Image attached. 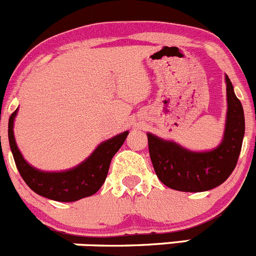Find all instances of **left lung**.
Instances as JSON below:
<instances>
[{"label":"left lung","mask_w":256,"mask_h":256,"mask_svg":"<svg viewBox=\"0 0 256 256\" xmlns=\"http://www.w3.org/2000/svg\"><path fill=\"white\" fill-rule=\"evenodd\" d=\"M226 118L222 139L210 150L194 152L174 140L152 133L148 136L149 154L156 176L163 184L179 192H206L224 183L236 166L245 133L244 110L225 74Z\"/></svg>","instance_id":"1"}]
</instances>
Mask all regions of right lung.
Wrapping results in <instances>:
<instances>
[{"mask_svg":"<svg viewBox=\"0 0 256 256\" xmlns=\"http://www.w3.org/2000/svg\"><path fill=\"white\" fill-rule=\"evenodd\" d=\"M17 112L18 108L10 117L8 142L20 174L34 193L63 203L87 198L100 190L107 178L113 156L120 150L129 133L126 130L102 142L88 158L73 168L60 172H44L31 166L17 146L14 133Z\"/></svg>","mask_w":256,"mask_h":256,"instance_id":"1","label":"right lung"}]
</instances>
